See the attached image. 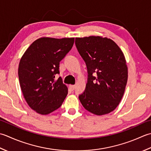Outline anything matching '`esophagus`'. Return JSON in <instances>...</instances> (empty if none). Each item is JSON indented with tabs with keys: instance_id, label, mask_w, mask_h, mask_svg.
I'll list each match as a JSON object with an SVG mask.
<instances>
[{
	"instance_id": "obj_1",
	"label": "esophagus",
	"mask_w": 151,
	"mask_h": 151,
	"mask_svg": "<svg viewBox=\"0 0 151 151\" xmlns=\"http://www.w3.org/2000/svg\"><path fill=\"white\" fill-rule=\"evenodd\" d=\"M69 87L70 89H71V91H73L76 87V86L75 85H70Z\"/></svg>"
}]
</instances>
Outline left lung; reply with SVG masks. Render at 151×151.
Segmentation results:
<instances>
[{
	"label": "left lung",
	"mask_w": 151,
	"mask_h": 151,
	"mask_svg": "<svg viewBox=\"0 0 151 151\" xmlns=\"http://www.w3.org/2000/svg\"><path fill=\"white\" fill-rule=\"evenodd\" d=\"M75 43L88 72L85 90L79 96V100L94 115L109 113L119 106L127 83L124 55L117 44L107 38H76Z\"/></svg>",
	"instance_id": "left-lung-1"
}]
</instances>
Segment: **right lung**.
<instances>
[{"label":"right lung","mask_w":151,"mask_h":151,"mask_svg":"<svg viewBox=\"0 0 151 151\" xmlns=\"http://www.w3.org/2000/svg\"><path fill=\"white\" fill-rule=\"evenodd\" d=\"M74 38L43 37L30 45L21 57L18 76L24 99L29 107L47 115L62 105L68 88L59 74V64L71 50Z\"/></svg>","instance_id":"right-lung-1"}]
</instances>
